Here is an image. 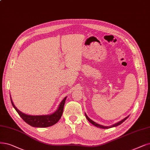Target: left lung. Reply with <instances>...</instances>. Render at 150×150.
Here are the masks:
<instances>
[{"instance_id": "1", "label": "left lung", "mask_w": 150, "mask_h": 150, "mask_svg": "<svg viewBox=\"0 0 150 150\" xmlns=\"http://www.w3.org/2000/svg\"><path fill=\"white\" fill-rule=\"evenodd\" d=\"M85 115H86V117L87 119V120H88L90 122H91V124H92L93 125H94L95 126L97 127H99V128H101V129H108V128H111V127H116V126H117V125L121 124L124 121H125L126 120V119L129 117V116L126 117L125 118H124V119H122V121H119V122H117V123H116V124H115L112 125L111 126H103V125H100V124H97V123L95 122H94V121H93L92 120H91V119H90V118L87 116V115H86V113H85Z\"/></svg>"}]
</instances>
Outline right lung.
<instances>
[{"label": "right lung", "instance_id": "obj_1", "mask_svg": "<svg viewBox=\"0 0 150 150\" xmlns=\"http://www.w3.org/2000/svg\"><path fill=\"white\" fill-rule=\"evenodd\" d=\"M66 99H67V97H65L62 100L61 103L59 104L58 110L54 113L52 114V115L44 116H31L24 114L18 110L14 105L10 97L11 104H12L16 112L18 113L20 116L23 119V121L29 125L35 127H47L55 124L59 120V119L61 118L62 116Z\"/></svg>", "mask_w": 150, "mask_h": 150}]
</instances>
